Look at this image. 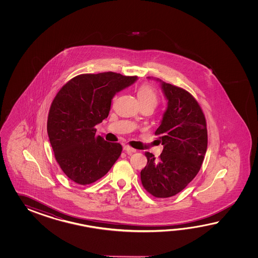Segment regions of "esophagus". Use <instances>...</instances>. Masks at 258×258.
<instances>
[{
    "label": "esophagus",
    "instance_id": "1",
    "mask_svg": "<svg viewBox=\"0 0 258 258\" xmlns=\"http://www.w3.org/2000/svg\"><path fill=\"white\" fill-rule=\"evenodd\" d=\"M123 150L126 151V153L129 154V155L137 152V149L131 148V147H129V146H124V147H123Z\"/></svg>",
    "mask_w": 258,
    "mask_h": 258
}]
</instances>
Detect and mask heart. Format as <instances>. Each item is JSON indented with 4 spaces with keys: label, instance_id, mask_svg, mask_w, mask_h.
<instances>
[{
    "label": "heart",
    "instance_id": "b5f03b06",
    "mask_svg": "<svg viewBox=\"0 0 258 258\" xmlns=\"http://www.w3.org/2000/svg\"><path fill=\"white\" fill-rule=\"evenodd\" d=\"M137 98L140 102V104H145V103H150L154 106L157 103L158 100V96L155 92L153 88H151L148 85H143L140 88H138L137 91Z\"/></svg>",
    "mask_w": 258,
    "mask_h": 258
}]
</instances>
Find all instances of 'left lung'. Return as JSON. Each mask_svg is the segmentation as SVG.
<instances>
[{
	"label": "left lung",
	"instance_id": "left-lung-1",
	"mask_svg": "<svg viewBox=\"0 0 258 258\" xmlns=\"http://www.w3.org/2000/svg\"><path fill=\"white\" fill-rule=\"evenodd\" d=\"M156 80L168 100L155 132L163 150L158 159L145 153L148 164L141 170V181L155 198H170L182 191L200 170L208 148V130L203 111L191 94Z\"/></svg>",
	"mask_w": 258,
	"mask_h": 258
}]
</instances>
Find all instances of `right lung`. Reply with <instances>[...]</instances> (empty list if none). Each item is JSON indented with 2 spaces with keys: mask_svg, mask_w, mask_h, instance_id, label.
I'll return each instance as SVG.
<instances>
[{
  "mask_svg": "<svg viewBox=\"0 0 258 258\" xmlns=\"http://www.w3.org/2000/svg\"><path fill=\"white\" fill-rule=\"evenodd\" d=\"M137 80L113 72L84 74L72 78L56 95L47 131L55 159L72 181L81 185L98 181L119 159L121 145L96 136L95 126L109 115L115 94Z\"/></svg>",
  "mask_w": 258,
  "mask_h": 258,
  "instance_id": "right-lung-1",
  "label": "right lung"
}]
</instances>
